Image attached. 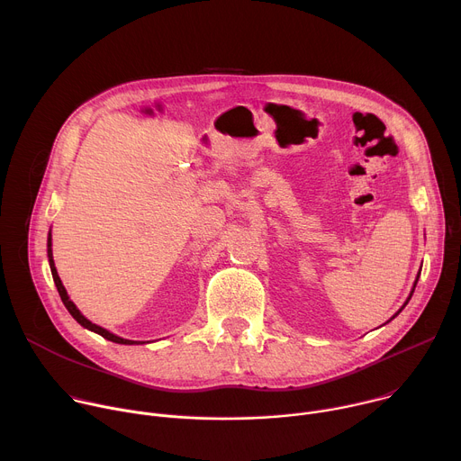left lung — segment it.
Segmentation results:
<instances>
[{
	"label": "left lung",
	"mask_w": 461,
	"mask_h": 461,
	"mask_svg": "<svg viewBox=\"0 0 461 461\" xmlns=\"http://www.w3.org/2000/svg\"><path fill=\"white\" fill-rule=\"evenodd\" d=\"M418 277H420V276H418ZM414 288H416V285H414ZM412 294H414V290L411 292V297H412ZM411 297H409V299H411ZM409 299H407V303H409ZM407 303H405V304H407ZM405 304H403V306H405ZM400 312H402V310H400Z\"/></svg>",
	"instance_id": "left-lung-1"
}]
</instances>
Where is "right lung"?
<instances>
[{
    "label": "right lung",
    "mask_w": 461,
    "mask_h": 461,
    "mask_svg": "<svg viewBox=\"0 0 461 461\" xmlns=\"http://www.w3.org/2000/svg\"><path fill=\"white\" fill-rule=\"evenodd\" d=\"M47 255H49V265H50V272H52V279H54V285H56V288H58V294H59V297H61V301H63V304H65V308L69 310V313L84 326V328H87V330H93V332H96V334H100L102 338H105V339H109V341H113V343H120V345H135L137 341H129V339H122V338H118V336H114V334H111V332H107L105 328H102V326H98V324H95V322H91L89 319H86L82 313H80V310L77 308V304L69 299V295H68V292H65V288H63V285H61V281H59V277H58V272H56V268H54V260H52V248H50V233H49V239H47Z\"/></svg>",
    "instance_id": "1"
}]
</instances>
